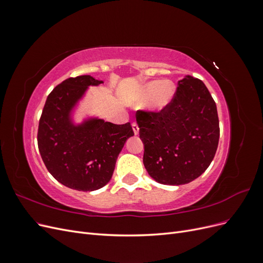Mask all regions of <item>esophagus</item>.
I'll list each match as a JSON object with an SVG mask.
<instances>
[{"instance_id":"34e87169","label":"esophagus","mask_w":263,"mask_h":263,"mask_svg":"<svg viewBox=\"0 0 263 263\" xmlns=\"http://www.w3.org/2000/svg\"><path fill=\"white\" fill-rule=\"evenodd\" d=\"M132 127H133L134 134H135V135H138V133H139V127H138V124H137V123H133V124H132Z\"/></svg>"}]
</instances>
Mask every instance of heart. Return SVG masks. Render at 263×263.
<instances>
[{"label": "heart", "instance_id": "obj_1", "mask_svg": "<svg viewBox=\"0 0 263 263\" xmlns=\"http://www.w3.org/2000/svg\"><path fill=\"white\" fill-rule=\"evenodd\" d=\"M174 94H176V85L172 81L155 80L141 85L138 91L137 100L142 102L148 99V109L158 113L170 104Z\"/></svg>", "mask_w": 263, "mask_h": 263}]
</instances>
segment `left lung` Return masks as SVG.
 <instances>
[{"label":"left lung","instance_id":"8db88e82","mask_svg":"<svg viewBox=\"0 0 263 263\" xmlns=\"http://www.w3.org/2000/svg\"><path fill=\"white\" fill-rule=\"evenodd\" d=\"M136 121L144 165L158 183L186 184L213 161L219 140L217 108L198 79L185 76L168 106L158 113L138 110Z\"/></svg>","mask_w":263,"mask_h":263}]
</instances>
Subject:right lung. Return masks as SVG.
<instances>
[{"label": "right lung", "instance_id": "right-lung-1", "mask_svg": "<svg viewBox=\"0 0 263 263\" xmlns=\"http://www.w3.org/2000/svg\"><path fill=\"white\" fill-rule=\"evenodd\" d=\"M101 83L91 76L61 82L47 98L38 126V149L47 170L61 184L84 192L107 184L126 140L134 136L130 123L115 125L89 117L74 124L79 101L87 87Z\"/></svg>", "mask_w": 263, "mask_h": 263}]
</instances>
